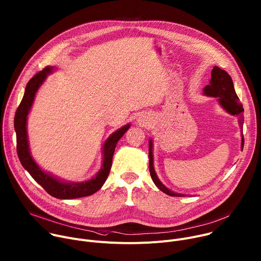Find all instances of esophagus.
Segmentation results:
<instances>
[{"label": "esophagus", "mask_w": 261, "mask_h": 261, "mask_svg": "<svg viewBox=\"0 0 261 261\" xmlns=\"http://www.w3.org/2000/svg\"><path fill=\"white\" fill-rule=\"evenodd\" d=\"M138 122H139V124H141V125H145L144 120H138Z\"/></svg>", "instance_id": "34e87169"}]
</instances>
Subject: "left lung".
<instances>
[{"label": "left lung", "mask_w": 261, "mask_h": 261, "mask_svg": "<svg viewBox=\"0 0 261 261\" xmlns=\"http://www.w3.org/2000/svg\"><path fill=\"white\" fill-rule=\"evenodd\" d=\"M211 76L212 77H211L210 84L207 86H205L203 89V94L208 97L218 98L220 105L224 108L228 114L239 117L240 126L243 127V125H244V117H243L244 108H243V105L240 103V99L236 93V90L233 87V82H232L230 75L226 71L222 70L219 67L215 66L212 70ZM241 135H242V150H243V147H244L243 132L241 133ZM148 159H150V165H148V168H150V173H151L153 181L155 182L158 189L170 196H176V197L186 196L184 194L174 193L173 191L169 190L158 178L156 171L154 169L152 139H150V142H148Z\"/></svg>", "instance_id": "left-lung-1"}]
</instances>
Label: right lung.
Masks as SVG:
<instances>
[{"label": "right lung", "mask_w": 261, "mask_h": 261, "mask_svg": "<svg viewBox=\"0 0 261 261\" xmlns=\"http://www.w3.org/2000/svg\"><path fill=\"white\" fill-rule=\"evenodd\" d=\"M53 70L54 67H46L42 71H39L29 81L25 87L23 98L14 117L17 155L23 168L28 170L31 176L40 186H42V188L51 196L59 199H73L89 196L97 192L105 182L111 168V163H113V156L117 143L130 128V124L120 128L106 139L103 144L102 167L98 171V173L91 179L81 182L64 181L42 170L38 166V164L34 161L30 153L27 132V120L37 91L39 90V88L44 83L48 74L53 72Z\"/></svg>", "instance_id": "1"}]
</instances>
